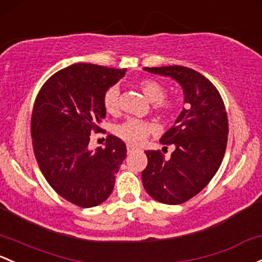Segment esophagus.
Masks as SVG:
<instances>
[{
    "mask_svg": "<svg viewBox=\"0 0 262 262\" xmlns=\"http://www.w3.org/2000/svg\"><path fill=\"white\" fill-rule=\"evenodd\" d=\"M134 150H137L136 147H133V145H130V144L126 145V152H128V153H133Z\"/></svg>",
    "mask_w": 262,
    "mask_h": 262,
    "instance_id": "obj_1",
    "label": "esophagus"
}]
</instances>
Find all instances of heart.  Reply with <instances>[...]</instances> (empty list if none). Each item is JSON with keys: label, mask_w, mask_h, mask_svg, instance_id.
Returning a JSON list of instances; mask_svg holds the SVG:
<instances>
[{"label": "heart", "mask_w": 262, "mask_h": 262, "mask_svg": "<svg viewBox=\"0 0 262 262\" xmlns=\"http://www.w3.org/2000/svg\"><path fill=\"white\" fill-rule=\"evenodd\" d=\"M138 88L147 99L153 103V108L163 114H170L176 109V103L167 99V89L153 79H142ZM103 106L110 114H115L120 108V92L117 85L108 88L103 95ZM154 130V124L148 120L130 118L114 126V134L129 144H139Z\"/></svg>", "instance_id": "1"}]
</instances>
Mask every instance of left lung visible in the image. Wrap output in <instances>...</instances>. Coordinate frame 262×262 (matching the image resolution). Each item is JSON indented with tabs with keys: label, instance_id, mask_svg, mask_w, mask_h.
<instances>
[{
	"label": "left lung",
	"instance_id": "obj_1",
	"mask_svg": "<svg viewBox=\"0 0 262 262\" xmlns=\"http://www.w3.org/2000/svg\"><path fill=\"white\" fill-rule=\"evenodd\" d=\"M181 84L186 108L159 142L176 147L170 158L161 150H145L142 172L145 191L166 205H181L200 193L216 174L227 145L228 120L224 100L207 78L184 66L144 68Z\"/></svg>",
	"mask_w": 262,
	"mask_h": 262
}]
</instances>
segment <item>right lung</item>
Masks as SVG:
<instances>
[{
  "instance_id": "obj_1",
  "label": "right lung",
  "mask_w": 262,
  "mask_h": 262,
  "mask_svg": "<svg viewBox=\"0 0 262 262\" xmlns=\"http://www.w3.org/2000/svg\"><path fill=\"white\" fill-rule=\"evenodd\" d=\"M126 69L74 64L50 76L35 99L32 147L43 177L59 196L82 208L112 193L126 147L109 134L105 147L88 149L90 134L101 130L103 95Z\"/></svg>"
}]
</instances>
